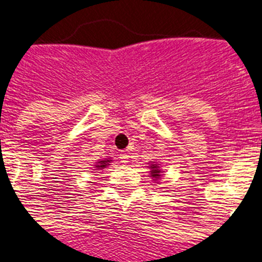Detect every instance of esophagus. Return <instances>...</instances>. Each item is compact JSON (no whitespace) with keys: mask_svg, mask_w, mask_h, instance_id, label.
Returning <instances> with one entry per match:
<instances>
[{"mask_svg":"<svg viewBox=\"0 0 262 262\" xmlns=\"http://www.w3.org/2000/svg\"><path fill=\"white\" fill-rule=\"evenodd\" d=\"M120 159H121V161H122V163H125V164H126L127 160H129V156H127L126 152H121L120 153Z\"/></svg>","mask_w":262,"mask_h":262,"instance_id":"esophagus-1","label":"esophagus"}]
</instances>
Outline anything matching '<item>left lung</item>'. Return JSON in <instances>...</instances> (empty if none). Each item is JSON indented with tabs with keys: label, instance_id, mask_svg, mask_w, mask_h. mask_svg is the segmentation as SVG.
Segmentation results:
<instances>
[{
	"label": "left lung",
	"instance_id": "8db88e82",
	"mask_svg": "<svg viewBox=\"0 0 262 262\" xmlns=\"http://www.w3.org/2000/svg\"><path fill=\"white\" fill-rule=\"evenodd\" d=\"M148 168H149V173H150V178H152L153 180H159L161 179V175H163V171H161L160 165L157 164V163H155V161H150V163H148Z\"/></svg>",
	"mask_w": 262,
	"mask_h": 262
}]
</instances>
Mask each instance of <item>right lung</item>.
I'll return each instance as SVG.
<instances>
[{
  "label": "right lung",
  "instance_id": "right-lung-1",
  "mask_svg": "<svg viewBox=\"0 0 262 262\" xmlns=\"http://www.w3.org/2000/svg\"><path fill=\"white\" fill-rule=\"evenodd\" d=\"M110 163H112V159H103V160H99L98 163H95L94 164V168L95 171H98V169H103V168H106L107 165H110Z\"/></svg>",
  "mask_w": 262,
  "mask_h": 262
}]
</instances>
